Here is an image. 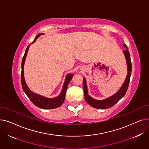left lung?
<instances>
[{
  "label": "left lung",
  "mask_w": 149,
  "mask_h": 149,
  "mask_svg": "<svg viewBox=\"0 0 149 149\" xmlns=\"http://www.w3.org/2000/svg\"><path fill=\"white\" fill-rule=\"evenodd\" d=\"M124 46L126 48H127V46L126 44L124 45ZM123 52L124 53L125 57H126V61H127V70H128V74L126 77V80H125L122 87L120 88V89L116 92L115 95L113 96L107 98L104 100H97L92 98L91 97L88 93V89H87V86H86V81L85 79H83V88H84V98L85 100L86 101V102L92 107L99 109H109L111 107H112L113 105H115L116 103H118V101L122 98L124 95L126 94V93L127 91L130 75H131V72H132V63L130 60V56L129 51L127 49H125L123 51Z\"/></svg>",
  "instance_id": "8db88e82"
}]
</instances>
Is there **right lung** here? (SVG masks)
<instances>
[{"mask_svg": "<svg viewBox=\"0 0 149 149\" xmlns=\"http://www.w3.org/2000/svg\"><path fill=\"white\" fill-rule=\"evenodd\" d=\"M43 34H38L37 35L36 37L34 40L33 42L34 43L37 37H38L40 36L43 35ZM29 45L27 47V48L26 49V51L25 52L24 56L23 57L22 61V72H21V83H22V88L25 92L26 95L28 97V98L30 99V100L32 101V103L36 105L37 107H40L43 109H55L61 106L63 103L64 102L65 99V95H66V90L68 86V84L70 81V80L72 79V78L73 77L72 74H69L66 78V80L63 85V87L62 91L61 92L59 96H58L56 98H48L44 97L43 96L39 95L36 94V93L33 92L32 91H31L28 88L27 85L25 83V79H24V74H23V67H24V63H25V58L26 57L27 52L28 51Z\"/></svg>", "mask_w": 149, "mask_h": 149, "instance_id": "1", "label": "right lung"}]
</instances>
